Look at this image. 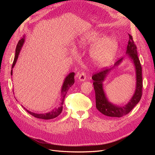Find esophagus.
Listing matches in <instances>:
<instances>
[{
  "mask_svg": "<svg viewBox=\"0 0 155 155\" xmlns=\"http://www.w3.org/2000/svg\"><path fill=\"white\" fill-rule=\"evenodd\" d=\"M86 74L84 72H81L80 74H79L78 75V79L80 81H84L86 79Z\"/></svg>",
  "mask_w": 155,
  "mask_h": 155,
  "instance_id": "obj_1",
  "label": "esophagus"
}]
</instances>
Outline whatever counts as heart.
Returning <instances> with one entry per match:
<instances>
[{
	"instance_id": "1",
	"label": "heart",
	"mask_w": 155,
	"mask_h": 155,
	"mask_svg": "<svg viewBox=\"0 0 155 155\" xmlns=\"http://www.w3.org/2000/svg\"><path fill=\"white\" fill-rule=\"evenodd\" d=\"M100 39V35L95 31L87 34L81 39L83 46L92 45ZM118 42L113 37H107L94 45L91 50V57L96 64L104 66L114 58L118 50Z\"/></svg>"
}]
</instances>
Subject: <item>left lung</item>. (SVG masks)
I'll use <instances>...</instances> for the list:
<instances>
[{
  "label": "left lung",
  "instance_id": "obj_1",
  "mask_svg": "<svg viewBox=\"0 0 155 155\" xmlns=\"http://www.w3.org/2000/svg\"><path fill=\"white\" fill-rule=\"evenodd\" d=\"M129 41L128 42L127 47L126 53L132 59L134 64L136 73H137V87H136V91L134 95L128 104L124 106L114 105L108 101L105 96L104 88H103V81H104L108 73L113 67L110 68L101 69L100 71L94 74L92 77V79L94 80L93 85L95 91L96 107L101 113L107 116L120 118V117H122L127 114L137 105L142 96L143 83L142 66L138 57L137 47L134 44L133 36L129 34ZM122 59L123 58H121L117 61L114 64V67L118 66L121 62Z\"/></svg>",
  "mask_w": 155,
  "mask_h": 155
}]
</instances>
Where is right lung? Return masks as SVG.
I'll list each match as a JSON object with an SVG mask.
<instances>
[{
    "label": "right lung",
    "mask_w": 155,
    "mask_h": 155,
    "mask_svg": "<svg viewBox=\"0 0 155 155\" xmlns=\"http://www.w3.org/2000/svg\"><path fill=\"white\" fill-rule=\"evenodd\" d=\"M24 42H25V36L23 37L22 39H21L19 41H18V44L17 45L16 50H15V58H14L13 62L12 64V67L11 75H12V68H13L14 66H15V64L17 62L18 55V54H19L20 50L23 45V43H24ZM74 76H75V73L71 72L69 74V75L66 78H65L63 87H62V90H61V100L58 106L57 107H55L54 110H52L51 111L48 112V113H46V114H35V113H34V112H31L29 110H26L25 108H24V109H26V110L30 114L32 115L33 116L35 117V118H39V119L50 120V119H54V118H56V117H58L61 113V112H62L64 97H65V96H66L69 88L71 87V86L73 85L74 81H75Z\"/></svg>",
    "instance_id": "1"
}]
</instances>
